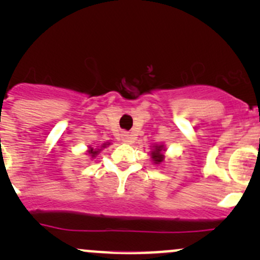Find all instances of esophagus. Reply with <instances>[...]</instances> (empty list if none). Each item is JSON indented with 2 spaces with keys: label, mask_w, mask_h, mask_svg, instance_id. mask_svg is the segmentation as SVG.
<instances>
[{
  "label": "esophagus",
  "mask_w": 260,
  "mask_h": 260,
  "mask_svg": "<svg viewBox=\"0 0 260 260\" xmlns=\"http://www.w3.org/2000/svg\"><path fill=\"white\" fill-rule=\"evenodd\" d=\"M122 140H123L124 143H131L132 142V137H131L129 133L124 132V133H122Z\"/></svg>",
  "instance_id": "1"
}]
</instances>
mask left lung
Here are the masks:
<instances>
[{"label":"left lung","instance_id":"8db88e82","mask_svg":"<svg viewBox=\"0 0 260 260\" xmlns=\"http://www.w3.org/2000/svg\"><path fill=\"white\" fill-rule=\"evenodd\" d=\"M165 151H166V147L165 144L160 143V144H154L151 147V151H150V157L153 160L154 165L160 166L162 165L164 161H165Z\"/></svg>","mask_w":260,"mask_h":260}]
</instances>
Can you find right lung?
I'll list each match as a JSON object with an SVG mask.
<instances>
[{
	"label": "right lung",
	"instance_id": "obj_1",
	"mask_svg": "<svg viewBox=\"0 0 260 260\" xmlns=\"http://www.w3.org/2000/svg\"><path fill=\"white\" fill-rule=\"evenodd\" d=\"M109 145H111V143H110V142L104 143V144H101L99 148H94V147H91V145H90V147H88V149H86V153L89 154V156H91V159H95V157H96L98 155L100 154V151L103 150V149L109 147Z\"/></svg>",
	"mask_w": 260,
	"mask_h": 260
}]
</instances>
